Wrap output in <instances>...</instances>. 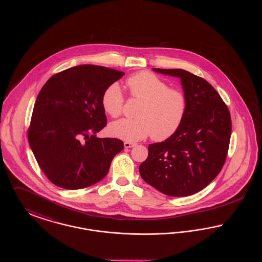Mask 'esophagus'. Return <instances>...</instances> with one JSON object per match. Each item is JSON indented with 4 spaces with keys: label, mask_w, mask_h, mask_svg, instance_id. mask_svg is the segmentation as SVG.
<instances>
[{
    "label": "esophagus",
    "mask_w": 262,
    "mask_h": 262,
    "mask_svg": "<svg viewBox=\"0 0 262 262\" xmlns=\"http://www.w3.org/2000/svg\"><path fill=\"white\" fill-rule=\"evenodd\" d=\"M124 146L125 148H132L134 146H136V143H133V142H128V141H125L124 143Z\"/></svg>",
    "instance_id": "obj_1"
}]
</instances>
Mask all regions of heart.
<instances>
[{
    "label": "heart",
    "instance_id": "1",
    "mask_svg": "<svg viewBox=\"0 0 262 262\" xmlns=\"http://www.w3.org/2000/svg\"><path fill=\"white\" fill-rule=\"evenodd\" d=\"M126 86L133 98L142 104L137 119H122L109 126L113 137L135 142L150 135L155 140H164L177 132L187 111L185 94L169 85L161 78L148 72H141L126 80ZM104 111L113 118L123 113L124 95L118 83H112L102 95Z\"/></svg>",
    "mask_w": 262,
    "mask_h": 262
}]
</instances>
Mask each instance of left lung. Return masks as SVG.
I'll list each match as a JSON object with an SVG mask.
<instances>
[{
	"mask_svg": "<svg viewBox=\"0 0 262 262\" xmlns=\"http://www.w3.org/2000/svg\"><path fill=\"white\" fill-rule=\"evenodd\" d=\"M152 70L181 79L187 111L174 135L149 144L139 173L164 194L191 195L207 187L222 170L232 132L230 112L205 79L181 69Z\"/></svg>",
	"mask_w": 262,
	"mask_h": 262,
	"instance_id": "8db88e82",
	"label": "left lung"
}]
</instances>
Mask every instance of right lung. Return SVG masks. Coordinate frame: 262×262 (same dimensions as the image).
I'll list each match as a JSON object with an SVG mask.
<instances>
[{
    "label": "right lung",
    "instance_id": "1",
    "mask_svg": "<svg viewBox=\"0 0 262 262\" xmlns=\"http://www.w3.org/2000/svg\"><path fill=\"white\" fill-rule=\"evenodd\" d=\"M124 75L105 67L80 64L51 76L40 90L28 142L54 185L80 189L98 183L113 158L124 149L118 138L95 136L107 125L102 95Z\"/></svg>",
    "mask_w": 262,
    "mask_h": 262
}]
</instances>
